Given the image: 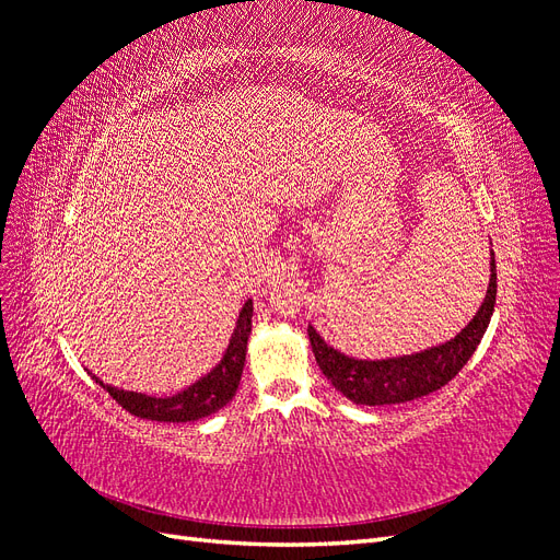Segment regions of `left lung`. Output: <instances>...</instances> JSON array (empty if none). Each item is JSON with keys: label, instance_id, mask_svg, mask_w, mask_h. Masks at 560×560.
<instances>
[{"label": "left lung", "instance_id": "1", "mask_svg": "<svg viewBox=\"0 0 560 560\" xmlns=\"http://www.w3.org/2000/svg\"><path fill=\"white\" fill-rule=\"evenodd\" d=\"M495 252L490 249V282L481 308L460 334L442 346H434L413 354H401V358L354 360L348 358L346 352L327 346L325 338H322L311 325L308 338L322 374L331 381L338 393H343V397L364 406L404 404L444 387L451 378H455L457 371L467 364L474 350L481 343L490 315L495 311Z\"/></svg>", "mask_w": 560, "mask_h": 560}]
</instances>
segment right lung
<instances>
[{"label":"right lung","mask_w":560,"mask_h":560,"mask_svg":"<svg viewBox=\"0 0 560 560\" xmlns=\"http://www.w3.org/2000/svg\"><path fill=\"white\" fill-rule=\"evenodd\" d=\"M252 311H254L252 299H247L238 315V322H235V329L231 334L224 358L219 360V364L212 371H208L206 376H200L196 383L179 389V393L171 397L132 393V389L105 385L97 376H93L91 371L89 374L95 378V383L103 385L128 413L138 418L159 420V422H191L198 418L212 416L214 411H219L222 406H226L233 399L235 389L241 385L247 338L252 331Z\"/></svg>","instance_id":"obj_1"}]
</instances>
